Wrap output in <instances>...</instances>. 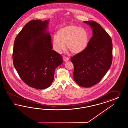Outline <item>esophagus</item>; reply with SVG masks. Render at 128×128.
Instances as JSON below:
<instances>
[{
	"label": "esophagus",
	"mask_w": 128,
	"mask_h": 128,
	"mask_svg": "<svg viewBox=\"0 0 128 128\" xmlns=\"http://www.w3.org/2000/svg\"><path fill=\"white\" fill-rule=\"evenodd\" d=\"M63 60H64V61H65V62H67V61H68V60H69L70 58H69L68 57H65V56H64V57H63Z\"/></svg>",
	"instance_id": "1"
}]
</instances>
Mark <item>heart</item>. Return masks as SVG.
Returning a JSON list of instances; mask_svg holds the SVG:
<instances>
[{
    "label": "heart",
    "mask_w": 128,
    "mask_h": 128,
    "mask_svg": "<svg viewBox=\"0 0 128 128\" xmlns=\"http://www.w3.org/2000/svg\"><path fill=\"white\" fill-rule=\"evenodd\" d=\"M90 36L85 28L76 25H69L60 28L52 40L53 49L58 53H61L68 49L74 54L83 52L88 46Z\"/></svg>",
    "instance_id": "b5f03b06"
}]
</instances>
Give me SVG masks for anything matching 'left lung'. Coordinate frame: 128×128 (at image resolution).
<instances>
[{
	"label": "left lung",
	"mask_w": 128,
	"mask_h": 128,
	"mask_svg": "<svg viewBox=\"0 0 128 128\" xmlns=\"http://www.w3.org/2000/svg\"><path fill=\"white\" fill-rule=\"evenodd\" d=\"M90 25L92 36L87 48L71 58L74 66V80L82 87L96 84L107 73L112 62V39L95 21L84 22Z\"/></svg>",
	"instance_id": "8db88e82"
}]
</instances>
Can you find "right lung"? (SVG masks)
<instances>
[{
  "instance_id": "1",
  "label": "right lung",
  "mask_w": 128,
  "mask_h": 128,
  "mask_svg": "<svg viewBox=\"0 0 128 128\" xmlns=\"http://www.w3.org/2000/svg\"><path fill=\"white\" fill-rule=\"evenodd\" d=\"M49 20L28 22L16 36L14 46V65L20 77L29 86L44 89L52 84L55 70L63 62L60 54L52 50Z\"/></svg>"
}]
</instances>
